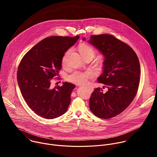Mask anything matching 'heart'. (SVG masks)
Returning <instances> with one entry per match:
<instances>
[{
	"instance_id": "1",
	"label": "heart",
	"mask_w": 157,
	"mask_h": 157,
	"mask_svg": "<svg viewBox=\"0 0 157 157\" xmlns=\"http://www.w3.org/2000/svg\"><path fill=\"white\" fill-rule=\"evenodd\" d=\"M79 51L82 57L84 58L87 56H94L96 55L94 49L87 44L82 43L79 46ZM66 59V55L63 57V63ZM93 77V73L90 71H75L68 76V80L73 83L77 84H84L87 82L89 79Z\"/></svg>"
}]
</instances>
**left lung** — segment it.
Returning a JSON list of instances; mask_svg holds the SVG:
<instances>
[{"instance_id":"obj_1","label":"left lung","mask_w":157,"mask_h":157,"mask_svg":"<svg viewBox=\"0 0 157 157\" xmlns=\"http://www.w3.org/2000/svg\"><path fill=\"white\" fill-rule=\"evenodd\" d=\"M89 43L104 56L103 73L98 81L108 88L105 93L100 87L94 89L89 99V108L98 117L113 118L122 113L137 94L139 60L130 46L112 35H91Z\"/></svg>"}]
</instances>
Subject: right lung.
Instances as JSON below:
<instances>
[{"instance_id":"right-lung-1","label":"right lung","mask_w":157,"mask_h":157,"mask_svg":"<svg viewBox=\"0 0 157 157\" xmlns=\"http://www.w3.org/2000/svg\"><path fill=\"white\" fill-rule=\"evenodd\" d=\"M79 38L52 36L44 38L20 62L17 81L20 92L29 107L41 117L56 118L68 108L75 85L68 82L54 88L50 85L52 78L58 76L61 69L64 53Z\"/></svg>"}]
</instances>
